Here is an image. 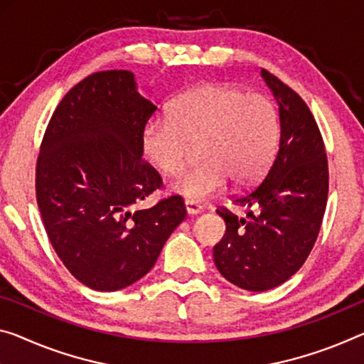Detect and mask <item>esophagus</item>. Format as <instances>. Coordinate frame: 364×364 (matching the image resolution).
Segmentation results:
<instances>
[{
	"label": "esophagus",
	"mask_w": 364,
	"mask_h": 364,
	"mask_svg": "<svg viewBox=\"0 0 364 364\" xmlns=\"http://www.w3.org/2000/svg\"><path fill=\"white\" fill-rule=\"evenodd\" d=\"M186 210H187V215L190 216H195V215H200L201 211H203V206H201L200 203H197V201H186Z\"/></svg>",
	"instance_id": "esophagus-1"
}]
</instances>
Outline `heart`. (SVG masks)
I'll return each mask as SVG.
<instances>
[{
  "instance_id": "heart-1",
  "label": "heart",
  "mask_w": 364,
  "mask_h": 364,
  "mask_svg": "<svg viewBox=\"0 0 364 364\" xmlns=\"http://www.w3.org/2000/svg\"><path fill=\"white\" fill-rule=\"evenodd\" d=\"M279 122L275 104L264 94L210 82L171 105L167 119L151 120L141 132L144 159L164 176H177L198 146V164L171 183L188 201H205L229 178L254 182L275 154Z\"/></svg>"
}]
</instances>
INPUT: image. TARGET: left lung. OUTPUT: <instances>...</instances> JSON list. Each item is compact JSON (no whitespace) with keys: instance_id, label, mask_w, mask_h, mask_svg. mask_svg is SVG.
I'll list each match as a JSON object with an SVG mask.
<instances>
[{"instance_id":"8db88e82","label":"left lung","mask_w":364,"mask_h":364,"mask_svg":"<svg viewBox=\"0 0 364 364\" xmlns=\"http://www.w3.org/2000/svg\"><path fill=\"white\" fill-rule=\"evenodd\" d=\"M278 104L279 143L264 181L234 200L245 218L218 211L226 232L213 247L228 282L267 291L287 282L314 247L328 193L323 141L306 102L267 70L260 71Z\"/></svg>"}]
</instances>
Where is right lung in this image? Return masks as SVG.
Segmentation results:
<instances>
[{
  "label": "right lung",
  "instance_id": "add662e5",
  "mask_svg": "<svg viewBox=\"0 0 364 364\" xmlns=\"http://www.w3.org/2000/svg\"><path fill=\"white\" fill-rule=\"evenodd\" d=\"M156 109L132 71H99L66 92L43 135L36 171L43 226L71 275L96 291L146 275L186 220L181 197L138 208L161 187L141 161V132Z\"/></svg>",
  "mask_w": 364,
  "mask_h": 364
}]
</instances>
